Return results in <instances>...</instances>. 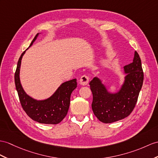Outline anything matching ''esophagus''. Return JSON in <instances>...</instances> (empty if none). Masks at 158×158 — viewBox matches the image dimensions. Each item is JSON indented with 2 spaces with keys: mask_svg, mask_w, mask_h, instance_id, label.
Here are the masks:
<instances>
[{
  "mask_svg": "<svg viewBox=\"0 0 158 158\" xmlns=\"http://www.w3.org/2000/svg\"><path fill=\"white\" fill-rule=\"evenodd\" d=\"M89 77L86 75H83L80 79V83L83 86H86L88 84V82H89Z\"/></svg>",
  "mask_w": 158,
  "mask_h": 158,
  "instance_id": "esophagus-1",
  "label": "esophagus"
}]
</instances>
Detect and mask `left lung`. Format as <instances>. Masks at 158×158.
<instances>
[{"label":"left lung","mask_w":158,"mask_h":158,"mask_svg":"<svg viewBox=\"0 0 158 158\" xmlns=\"http://www.w3.org/2000/svg\"><path fill=\"white\" fill-rule=\"evenodd\" d=\"M127 74L125 83L116 94H110L97 78L89 83L93 100L92 109L100 121L110 123L124 118L131 113L137 101L143 82L140 57L135 52L133 61L124 66Z\"/></svg>","instance_id":"1"}]
</instances>
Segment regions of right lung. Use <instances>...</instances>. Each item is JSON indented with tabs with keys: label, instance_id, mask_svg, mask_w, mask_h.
Segmentation results:
<instances>
[{
	"label": "right lung",
	"instance_id": "add662e5",
	"mask_svg": "<svg viewBox=\"0 0 158 158\" xmlns=\"http://www.w3.org/2000/svg\"><path fill=\"white\" fill-rule=\"evenodd\" d=\"M38 35L34 37L31 46ZM25 51L19 57L15 73V83L22 108L33 121L40 123L56 125L59 123L66 116L70 103L72 91L77 87L76 79L63 83L51 97L44 101H36L27 94L23 89L19 79V71L21 59Z\"/></svg>",
	"mask_w": 158,
	"mask_h": 158
}]
</instances>
